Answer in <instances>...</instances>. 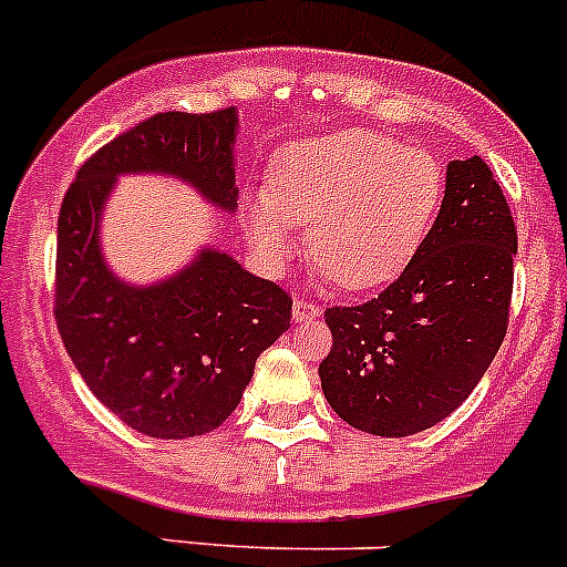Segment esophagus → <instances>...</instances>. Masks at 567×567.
Wrapping results in <instances>:
<instances>
[{"mask_svg": "<svg viewBox=\"0 0 567 567\" xmlns=\"http://www.w3.org/2000/svg\"><path fill=\"white\" fill-rule=\"evenodd\" d=\"M320 315V307L315 303V300H307V298H295L292 303V318L295 320H312Z\"/></svg>", "mask_w": 567, "mask_h": 567, "instance_id": "obj_1", "label": "esophagus"}]
</instances>
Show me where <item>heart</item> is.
<instances>
[{
	"instance_id": "heart-1",
	"label": "heart",
	"mask_w": 567,
	"mask_h": 567,
	"mask_svg": "<svg viewBox=\"0 0 567 567\" xmlns=\"http://www.w3.org/2000/svg\"><path fill=\"white\" fill-rule=\"evenodd\" d=\"M440 202L443 167L432 153L372 130H338L280 150L249 229L260 252L284 260L289 227H312L309 260L363 292L392 284L417 258Z\"/></svg>"
}]
</instances>
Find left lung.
<instances>
[{"instance_id":"8db88e82","label":"left lung","mask_w":567,"mask_h":567,"mask_svg":"<svg viewBox=\"0 0 567 567\" xmlns=\"http://www.w3.org/2000/svg\"><path fill=\"white\" fill-rule=\"evenodd\" d=\"M517 227L480 155L445 169V198L417 258L378 298L323 312L318 374L340 420L409 437L474 392L508 329Z\"/></svg>"}]
</instances>
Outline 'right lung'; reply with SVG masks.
<instances>
[{
	"instance_id": "obj_1",
	"label": "right lung",
	"mask_w": 567,
	"mask_h": 567,
	"mask_svg": "<svg viewBox=\"0 0 567 567\" xmlns=\"http://www.w3.org/2000/svg\"><path fill=\"white\" fill-rule=\"evenodd\" d=\"M235 110L155 113L90 155L59 209L53 315L87 389L158 440L207 434L235 412L255 360L289 329L287 289L218 249L153 287L107 269L99 218L122 173H169L235 213Z\"/></svg>"
}]
</instances>
